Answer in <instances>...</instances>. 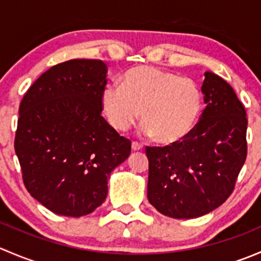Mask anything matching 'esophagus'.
I'll use <instances>...</instances> for the list:
<instances>
[{"mask_svg": "<svg viewBox=\"0 0 261 261\" xmlns=\"http://www.w3.org/2000/svg\"><path fill=\"white\" fill-rule=\"evenodd\" d=\"M131 147H133L134 151H139V150L143 149V145L139 143H136V141H133V144H131Z\"/></svg>", "mask_w": 261, "mask_h": 261, "instance_id": "34e87169", "label": "esophagus"}]
</instances>
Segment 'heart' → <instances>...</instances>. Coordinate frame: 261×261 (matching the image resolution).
Listing matches in <instances>:
<instances>
[{"label": "heart", "instance_id": "b5f03b06", "mask_svg": "<svg viewBox=\"0 0 261 261\" xmlns=\"http://www.w3.org/2000/svg\"><path fill=\"white\" fill-rule=\"evenodd\" d=\"M110 125L127 131L143 120L144 135L160 144H175L196 127L203 109V94L194 81L155 67L127 70L121 86L107 84L101 96Z\"/></svg>", "mask_w": 261, "mask_h": 261}]
</instances>
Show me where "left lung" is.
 <instances>
[{"label":"left lung","mask_w":261,"mask_h":261,"mask_svg":"<svg viewBox=\"0 0 261 261\" xmlns=\"http://www.w3.org/2000/svg\"><path fill=\"white\" fill-rule=\"evenodd\" d=\"M202 93L207 106L186 139L145 149L147 199L168 217L196 218L220 207L246 160V111L232 87L206 72Z\"/></svg>","instance_id":"obj_1"}]
</instances>
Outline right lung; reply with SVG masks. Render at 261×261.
Wrapping results in <instances>:
<instances>
[{"label":"right lung","mask_w":261,"mask_h":261,"mask_svg":"<svg viewBox=\"0 0 261 261\" xmlns=\"http://www.w3.org/2000/svg\"><path fill=\"white\" fill-rule=\"evenodd\" d=\"M107 65L72 59L28 89L18 109L15 151L29 193L57 215L81 217L107 197V180L131 141L101 116Z\"/></svg>","instance_id":"obj_1"}]
</instances>
